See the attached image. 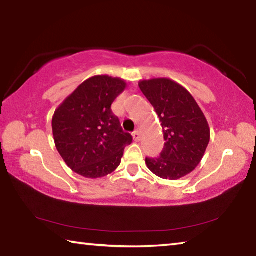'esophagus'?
<instances>
[{"mask_svg": "<svg viewBox=\"0 0 256 256\" xmlns=\"http://www.w3.org/2000/svg\"><path fill=\"white\" fill-rule=\"evenodd\" d=\"M132 136H133V138H134V141H136V142H138V141L141 140V134H140V132H138V131L133 132Z\"/></svg>", "mask_w": 256, "mask_h": 256, "instance_id": "1", "label": "esophagus"}]
</instances>
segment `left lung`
<instances>
[{"mask_svg":"<svg viewBox=\"0 0 256 256\" xmlns=\"http://www.w3.org/2000/svg\"><path fill=\"white\" fill-rule=\"evenodd\" d=\"M162 122L164 138L159 158H146L160 178L177 180L196 170L210 141V128L196 99L183 86L168 78L138 82Z\"/></svg>","mask_w":256,"mask_h":256,"instance_id":"8db88e82","label":"left lung"}]
</instances>
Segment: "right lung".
Here are the masks:
<instances>
[{"mask_svg":"<svg viewBox=\"0 0 256 256\" xmlns=\"http://www.w3.org/2000/svg\"><path fill=\"white\" fill-rule=\"evenodd\" d=\"M125 88L120 78L94 76L56 108L52 120L55 146L80 176L94 180L110 174L132 144V136L123 131L110 108Z\"/></svg>","mask_w":256,"mask_h":256,"instance_id":"obj_1","label":"right lung"}]
</instances>
